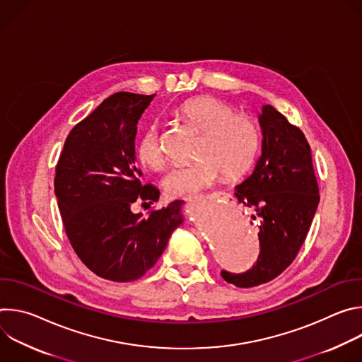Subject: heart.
Masks as SVG:
<instances>
[{"label": "heart", "instance_id": "b5f03b06", "mask_svg": "<svg viewBox=\"0 0 362 362\" xmlns=\"http://www.w3.org/2000/svg\"><path fill=\"white\" fill-rule=\"evenodd\" d=\"M179 115L202 132L196 148V162L175 166L165 177L163 185L170 196L197 193L215 185L223 173L228 179L243 175L253 165L261 148V133L256 123L229 103L200 95L186 100ZM140 162L150 169L165 165L158 126H148L137 144Z\"/></svg>", "mask_w": 362, "mask_h": 362}]
</instances>
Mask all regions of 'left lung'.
Instances as JSON below:
<instances>
[{
    "mask_svg": "<svg viewBox=\"0 0 362 362\" xmlns=\"http://www.w3.org/2000/svg\"><path fill=\"white\" fill-rule=\"evenodd\" d=\"M257 120L261 156L253 172L235 187V196L253 211L252 219L261 222V252L245 274L222 271V278L239 288L267 284L292 264L320 203L311 147L303 133L271 105L262 106Z\"/></svg>",
    "mask_w": 362,
    "mask_h": 362,
    "instance_id": "obj_1",
    "label": "left lung"
}]
</instances>
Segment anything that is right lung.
<instances>
[{"label": "right lung", "instance_id": "right-lung-1", "mask_svg": "<svg viewBox=\"0 0 362 362\" xmlns=\"http://www.w3.org/2000/svg\"><path fill=\"white\" fill-rule=\"evenodd\" d=\"M156 94L116 93L66 139L54 189L66 233L83 264L95 275L130 282L143 276L183 223L185 202L175 200L147 218L133 214L136 200L159 199L140 182L134 140L137 123Z\"/></svg>", "mask_w": 362, "mask_h": 362}]
</instances>
